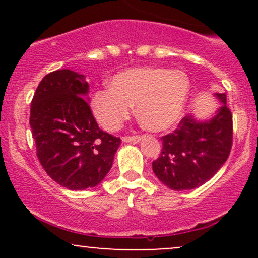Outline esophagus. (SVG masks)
I'll use <instances>...</instances> for the list:
<instances>
[{"instance_id": "obj_1", "label": "esophagus", "mask_w": 258, "mask_h": 258, "mask_svg": "<svg viewBox=\"0 0 258 258\" xmlns=\"http://www.w3.org/2000/svg\"><path fill=\"white\" fill-rule=\"evenodd\" d=\"M139 139L141 137L139 136H123L122 137V141L126 142V143H128V142H139Z\"/></svg>"}]
</instances>
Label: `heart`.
<instances>
[{"instance_id":"1","label":"heart","mask_w":258,"mask_h":258,"mask_svg":"<svg viewBox=\"0 0 258 258\" xmlns=\"http://www.w3.org/2000/svg\"><path fill=\"white\" fill-rule=\"evenodd\" d=\"M190 81L182 70L135 68L114 76L110 88L92 98V111L106 131L120 128L137 104V117L150 131H166L182 117Z\"/></svg>"}]
</instances>
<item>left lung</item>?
<instances>
[{"instance_id": "obj_1", "label": "left lung", "mask_w": 258, "mask_h": 258, "mask_svg": "<svg viewBox=\"0 0 258 258\" xmlns=\"http://www.w3.org/2000/svg\"><path fill=\"white\" fill-rule=\"evenodd\" d=\"M223 103L217 115L199 122L186 115L178 128L161 137L162 149L153 161L156 177L172 190L198 188L215 176L227 161L233 144V115L226 93H216Z\"/></svg>"}]
</instances>
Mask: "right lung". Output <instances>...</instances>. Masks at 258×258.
<instances>
[{
	"mask_svg": "<svg viewBox=\"0 0 258 258\" xmlns=\"http://www.w3.org/2000/svg\"><path fill=\"white\" fill-rule=\"evenodd\" d=\"M88 87L84 75L57 70L44 76L31 100L38 161L53 180L70 190L99 184L121 144L119 137L99 128L85 98Z\"/></svg>",
	"mask_w": 258,
	"mask_h": 258,
	"instance_id": "obj_1",
	"label": "right lung"
}]
</instances>
